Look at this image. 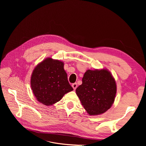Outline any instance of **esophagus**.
<instances>
[{
    "instance_id": "esophagus-1",
    "label": "esophagus",
    "mask_w": 146,
    "mask_h": 146,
    "mask_svg": "<svg viewBox=\"0 0 146 146\" xmlns=\"http://www.w3.org/2000/svg\"><path fill=\"white\" fill-rule=\"evenodd\" d=\"M72 88H73V89L75 90H76V88H77V83H73L72 85Z\"/></svg>"
}]
</instances>
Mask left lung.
Here are the masks:
<instances>
[{"label":"left lung","instance_id":"8db88e82","mask_svg":"<svg viewBox=\"0 0 146 146\" xmlns=\"http://www.w3.org/2000/svg\"><path fill=\"white\" fill-rule=\"evenodd\" d=\"M116 93V82L107 70H88L76 89L82 104L90 115L105 113L111 107Z\"/></svg>","mask_w":146,"mask_h":146}]
</instances>
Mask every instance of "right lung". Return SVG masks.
<instances>
[{"mask_svg": "<svg viewBox=\"0 0 146 146\" xmlns=\"http://www.w3.org/2000/svg\"><path fill=\"white\" fill-rule=\"evenodd\" d=\"M31 87L39 102L51 105L73 90L64 70V63L48 58L39 64L31 77Z\"/></svg>", "mask_w": 146, "mask_h": 146, "instance_id": "1", "label": "right lung"}]
</instances>
